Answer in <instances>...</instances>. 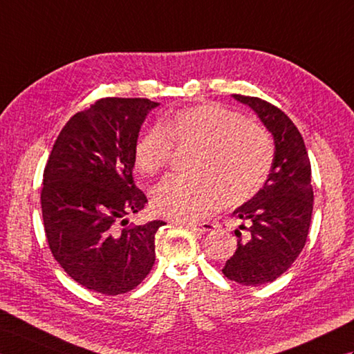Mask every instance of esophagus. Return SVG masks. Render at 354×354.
Listing matches in <instances>:
<instances>
[{"label":"esophagus","instance_id":"obj_1","mask_svg":"<svg viewBox=\"0 0 354 354\" xmlns=\"http://www.w3.org/2000/svg\"><path fill=\"white\" fill-rule=\"evenodd\" d=\"M183 225H186L187 229H191L194 232H198V233H207V232H212L215 229V224H212V223H200V224L187 223V224H183Z\"/></svg>","mask_w":354,"mask_h":354}]
</instances>
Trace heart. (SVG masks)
<instances>
[{"label": "heart", "mask_w": 354, "mask_h": 354, "mask_svg": "<svg viewBox=\"0 0 354 354\" xmlns=\"http://www.w3.org/2000/svg\"><path fill=\"white\" fill-rule=\"evenodd\" d=\"M174 145L197 147L191 165L195 176L165 178L151 200L159 214L182 221L206 218L221 197L227 206L253 198L274 160L268 131L214 103L178 109L148 129L135 145V167L145 176L157 174L168 167Z\"/></svg>", "instance_id": "heart-1"}]
</instances>
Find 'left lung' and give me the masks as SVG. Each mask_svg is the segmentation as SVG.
<instances>
[{"instance_id":"8db88e82","label":"left lung","mask_w":354,"mask_h":354,"mask_svg":"<svg viewBox=\"0 0 354 354\" xmlns=\"http://www.w3.org/2000/svg\"><path fill=\"white\" fill-rule=\"evenodd\" d=\"M233 97L253 109L276 145L263 187L233 212L241 223L234 230L238 248L223 268L227 279L259 286L280 277L304 248L313 209L310 160L300 131L285 112L262 98Z\"/></svg>"}]
</instances>
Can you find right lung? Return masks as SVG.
Instances as JSON below:
<instances>
[{"label": "right lung", "instance_id": "right-lung-1", "mask_svg": "<svg viewBox=\"0 0 354 354\" xmlns=\"http://www.w3.org/2000/svg\"><path fill=\"white\" fill-rule=\"evenodd\" d=\"M147 98H101L62 129L44 169L45 236L78 285L104 295L135 289L151 271L154 238L165 223L129 224L148 203L133 180L135 145Z\"/></svg>", "mask_w": 354, "mask_h": 354}]
</instances>
